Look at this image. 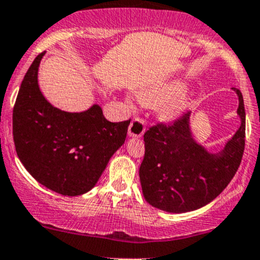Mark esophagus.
Here are the masks:
<instances>
[{
  "instance_id": "obj_1",
  "label": "esophagus",
  "mask_w": 260,
  "mask_h": 260,
  "mask_svg": "<svg viewBox=\"0 0 260 260\" xmlns=\"http://www.w3.org/2000/svg\"><path fill=\"white\" fill-rule=\"evenodd\" d=\"M144 131H146V123H144V119L137 117V118H135L131 122L129 128H128V136H129V137H142Z\"/></svg>"
}]
</instances>
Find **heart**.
Returning <instances> with one entry per match:
<instances>
[{
	"label": "heart",
	"instance_id": "heart-1",
	"mask_svg": "<svg viewBox=\"0 0 260 260\" xmlns=\"http://www.w3.org/2000/svg\"><path fill=\"white\" fill-rule=\"evenodd\" d=\"M185 86L182 82H172L159 88L141 93V100L146 103H159L158 112L166 121H174L189 107V98L182 94Z\"/></svg>",
	"mask_w": 260,
	"mask_h": 260
}]
</instances>
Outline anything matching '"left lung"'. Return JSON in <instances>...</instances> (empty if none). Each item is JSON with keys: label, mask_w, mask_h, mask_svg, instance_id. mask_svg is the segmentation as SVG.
<instances>
[{"label": "left lung", "mask_w": 260, "mask_h": 260, "mask_svg": "<svg viewBox=\"0 0 260 260\" xmlns=\"http://www.w3.org/2000/svg\"><path fill=\"white\" fill-rule=\"evenodd\" d=\"M234 91L242 124L219 155L210 154L192 138L190 111L146 131L139 178L144 199L152 207L171 213L198 209L217 198L233 179L245 144L244 101L238 88Z\"/></svg>", "instance_id": "obj_1"}]
</instances>
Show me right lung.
<instances>
[{
	"label": "right lung",
	"instance_id": "add662e5",
	"mask_svg": "<svg viewBox=\"0 0 260 260\" xmlns=\"http://www.w3.org/2000/svg\"><path fill=\"white\" fill-rule=\"evenodd\" d=\"M42 56L29 66L16 98L15 148L38 183L59 194L81 196L94 187L109 158L124 143L131 119L109 122L97 105L82 113L51 106L37 83Z\"/></svg>",
	"mask_w": 260,
	"mask_h": 260
}]
</instances>
